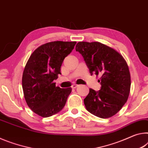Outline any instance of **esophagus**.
Returning <instances> with one entry per match:
<instances>
[{"label": "esophagus", "instance_id": "1", "mask_svg": "<svg viewBox=\"0 0 148 148\" xmlns=\"http://www.w3.org/2000/svg\"><path fill=\"white\" fill-rule=\"evenodd\" d=\"M79 85L78 84H72V86H71V88H76L77 86H78Z\"/></svg>", "mask_w": 148, "mask_h": 148}]
</instances>
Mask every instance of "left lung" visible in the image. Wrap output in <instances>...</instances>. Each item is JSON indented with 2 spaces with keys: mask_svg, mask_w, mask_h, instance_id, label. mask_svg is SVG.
Returning a JSON list of instances; mask_svg holds the SVG:
<instances>
[{
  "mask_svg": "<svg viewBox=\"0 0 148 148\" xmlns=\"http://www.w3.org/2000/svg\"><path fill=\"white\" fill-rule=\"evenodd\" d=\"M84 58L90 73L100 75V90L89 89L84 99L89 112L102 119L115 115L129 98L130 74L129 67L121 54L99 42H79L75 47Z\"/></svg>",
  "mask_w": 148,
  "mask_h": 148,
  "instance_id": "left-lung-1",
  "label": "left lung"
}]
</instances>
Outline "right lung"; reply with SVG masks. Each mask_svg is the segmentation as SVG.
<instances>
[{"label":"right lung","instance_id":"add662e5","mask_svg":"<svg viewBox=\"0 0 148 148\" xmlns=\"http://www.w3.org/2000/svg\"><path fill=\"white\" fill-rule=\"evenodd\" d=\"M74 42L54 41L38 47L30 56L22 76L24 98L29 108L42 117L61 111L71 92V88L56 86L54 81L61 74L65 58L71 52Z\"/></svg>","mask_w":148,"mask_h":148}]
</instances>
